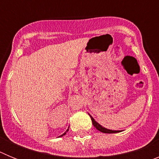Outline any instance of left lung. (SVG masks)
Listing matches in <instances>:
<instances>
[{
  "mask_svg": "<svg viewBox=\"0 0 159 159\" xmlns=\"http://www.w3.org/2000/svg\"><path fill=\"white\" fill-rule=\"evenodd\" d=\"M89 116H90V117H91V119H92V124H93V126L97 129V130H99V131L102 132V133H107V134H112V133H118V132H119V130H109V129H107V128H105V127H102V126H101L99 123H98L96 121H95V119L92 118V116H91V115H89Z\"/></svg>",
  "mask_w": 159,
  "mask_h": 159,
  "instance_id": "1",
  "label": "left lung"
}]
</instances>
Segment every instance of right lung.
<instances>
[{"label":"right lung","instance_id":"add662e5","mask_svg":"<svg viewBox=\"0 0 159 159\" xmlns=\"http://www.w3.org/2000/svg\"><path fill=\"white\" fill-rule=\"evenodd\" d=\"M67 130H68V129H67ZM67 131H66V132H67ZM66 132H65V133H64V134H62V135H61V136L64 135V134H66Z\"/></svg>","mask_w":159,"mask_h":159}]
</instances>
